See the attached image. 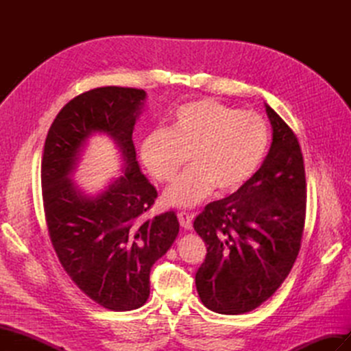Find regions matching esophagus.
<instances>
[{"mask_svg": "<svg viewBox=\"0 0 351 351\" xmlns=\"http://www.w3.org/2000/svg\"><path fill=\"white\" fill-rule=\"evenodd\" d=\"M178 221H180V226H182L184 230H192V221H193V217L187 214V212H178Z\"/></svg>", "mask_w": 351, "mask_h": 351, "instance_id": "1", "label": "esophagus"}]
</instances>
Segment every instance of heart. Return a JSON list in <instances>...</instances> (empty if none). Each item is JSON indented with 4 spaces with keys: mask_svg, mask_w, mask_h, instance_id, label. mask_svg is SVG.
<instances>
[{
    "mask_svg": "<svg viewBox=\"0 0 351 351\" xmlns=\"http://www.w3.org/2000/svg\"><path fill=\"white\" fill-rule=\"evenodd\" d=\"M271 142L262 115L240 111L217 99H197L178 107L165 130L147 134L141 158L158 182H171L186 162L192 168L164 193V204L192 208L214 187L219 195L234 193L258 173Z\"/></svg>",
    "mask_w": 351,
    "mask_h": 351,
    "instance_id": "b5f03b06",
    "label": "heart"
}]
</instances>
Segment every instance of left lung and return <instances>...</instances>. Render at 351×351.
Segmentation results:
<instances>
[{"mask_svg":"<svg viewBox=\"0 0 351 351\" xmlns=\"http://www.w3.org/2000/svg\"><path fill=\"white\" fill-rule=\"evenodd\" d=\"M272 143L258 173L210 202L193 227L206 244L196 289L209 311L239 315L277 291L300 250L306 215L303 155L295 134L268 104Z\"/></svg>","mask_w":351,"mask_h":351,"instance_id":"left-lung-1","label":"left lung"}]
</instances>
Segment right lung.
<instances>
[{
	"instance_id": "obj_1",
	"label": "right lung",
	"mask_w": 351,
	"mask_h": 351,
	"mask_svg": "<svg viewBox=\"0 0 351 351\" xmlns=\"http://www.w3.org/2000/svg\"><path fill=\"white\" fill-rule=\"evenodd\" d=\"M146 92L107 86L84 92L62 108L42 156V197L49 239L62 268L105 309H137L149 297L152 265L178 234L174 210L147 218L158 196L136 159L133 130ZM110 136L121 152L122 174L95 195L73 183L88 139Z\"/></svg>"
}]
</instances>
